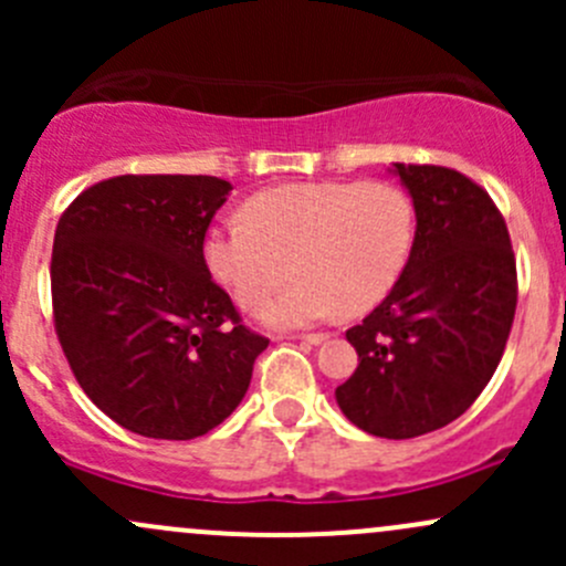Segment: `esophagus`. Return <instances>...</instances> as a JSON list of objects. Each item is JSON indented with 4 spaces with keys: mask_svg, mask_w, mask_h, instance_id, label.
Wrapping results in <instances>:
<instances>
[{
    "mask_svg": "<svg viewBox=\"0 0 566 566\" xmlns=\"http://www.w3.org/2000/svg\"><path fill=\"white\" fill-rule=\"evenodd\" d=\"M301 339H304L306 345H323V342L328 339V334H306V336H301Z\"/></svg>",
    "mask_w": 566,
    "mask_h": 566,
    "instance_id": "esophagus-1",
    "label": "esophagus"
}]
</instances>
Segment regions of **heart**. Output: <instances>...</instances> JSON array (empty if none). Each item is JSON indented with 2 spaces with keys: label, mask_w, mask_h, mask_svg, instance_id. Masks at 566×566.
<instances>
[{
  "label": "heart",
  "mask_w": 566,
  "mask_h": 566,
  "mask_svg": "<svg viewBox=\"0 0 566 566\" xmlns=\"http://www.w3.org/2000/svg\"><path fill=\"white\" fill-rule=\"evenodd\" d=\"M416 213L391 182L319 180L265 188L247 202V221L205 235L202 256L238 304L260 306L268 328H306L336 312L375 310L408 262Z\"/></svg>",
  "instance_id": "heart-1"
}]
</instances>
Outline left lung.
<instances>
[{"label": "left lung", "mask_w": 566, "mask_h": 566, "mask_svg": "<svg viewBox=\"0 0 566 566\" xmlns=\"http://www.w3.org/2000/svg\"><path fill=\"white\" fill-rule=\"evenodd\" d=\"M413 199L402 276L347 331L358 367L336 405L378 438H416L465 413L493 378L517 306L510 232L488 191L447 167L391 164Z\"/></svg>", "instance_id": "obj_1"}]
</instances>
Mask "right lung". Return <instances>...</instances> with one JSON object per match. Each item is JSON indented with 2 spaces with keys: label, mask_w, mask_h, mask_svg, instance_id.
<instances>
[{
  "label": "right lung",
  "mask_w": 566,
  "mask_h": 566,
  "mask_svg": "<svg viewBox=\"0 0 566 566\" xmlns=\"http://www.w3.org/2000/svg\"><path fill=\"white\" fill-rule=\"evenodd\" d=\"M230 191L208 175H123L78 193L56 224L60 345L84 394L136 436L191 441L219 427L268 347L202 256Z\"/></svg>",
  "instance_id": "obj_1"
}]
</instances>
